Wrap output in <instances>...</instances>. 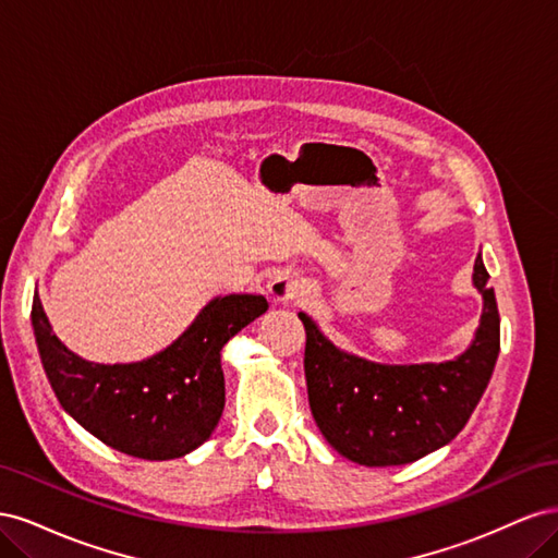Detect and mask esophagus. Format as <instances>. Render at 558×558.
I'll list each match as a JSON object with an SVG mask.
<instances>
[{
	"mask_svg": "<svg viewBox=\"0 0 558 558\" xmlns=\"http://www.w3.org/2000/svg\"><path fill=\"white\" fill-rule=\"evenodd\" d=\"M305 289H307V281L298 272H281L269 281V295H272L277 302H283V305L298 300L302 293H305Z\"/></svg>",
	"mask_w": 558,
	"mask_h": 558,
	"instance_id": "1",
	"label": "esophagus"
}]
</instances>
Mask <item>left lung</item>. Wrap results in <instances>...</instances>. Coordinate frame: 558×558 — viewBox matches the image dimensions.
<instances>
[{
	"label": "left lung",
	"instance_id": "8db88e82",
	"mask_svg": "<svg viewBox=\"0 0 558 558\" xmlns=\"http://www.w3.org/2000/svg\"><path fill=\"white\" fill-rule=\"evenodd\" d=\"M472 283L484 298L472 344L445 363L384 365L337 349L307 314L305 377L318 430L344 459L402 465L451 442L475 412L500 351V316L482 256Z\"/></svg>",
	"mask_w": 558,
	"mask_h": 558
}]
</instances>
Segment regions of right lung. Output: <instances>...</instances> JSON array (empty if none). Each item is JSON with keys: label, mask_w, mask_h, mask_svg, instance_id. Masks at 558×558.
Here are the masks:
<instances>
[{"label": "right lung", "mask_w": 558, "mask_h": 558, "mask_svg": "<svg viewBox=\"0 0 558 558\" xmlns=\"http://www.w3.org/2000/svg\"><path fill=\"white\" fill-rule=\"evenodd\" d=\"M263 295L214 298L177 342L140 363H90L50 328L41 300L32 328L62 410L97 440L134 459L170 461L209 440L226 404L221 349L267 312Z\"/></svg>", "instance_id": "add662e5"}]
</instances>
